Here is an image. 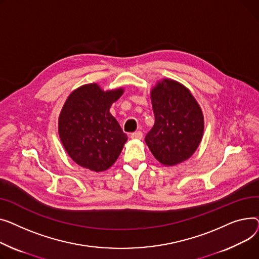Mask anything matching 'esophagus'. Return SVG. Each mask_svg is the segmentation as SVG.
I'll return each instance as SVG.
<instances>
[{"label": "esophagus", "mask_w": 259, "mask_h": 259, "mask_svg": "<svg viewBox=\"0 0 259 259\" xmlns=\"http://www.w3.org/2000/svg\"><path fill=\"white\" fill-rule=\"evenodd\" d=\"M142 137H143V134L140 131H137V132H134L131 134L132 139H142Z\"/></svg>", "instance_id": "obj_1"}]
</instances>
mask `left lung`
<instances>
[{"mask_svg":"<svg viewBox=\"0 0 259 259\" xmlns=\"http://www.w3.org/2000/svg\"><path fill=\"white\" fill-rule=\"evenodd\" d=\"M155 124L145 136L151 154L172 166L190 158L204 132L200 105L184 85L163 79L151 91Z\"/></svg>","mask_w":259,"mask_h":259,"instance_id":"obj_1","label":"left lung"}]
</instances>
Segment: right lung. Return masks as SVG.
I'll return each instance as SVG.
<instances>
[{"label":"right lung","mask_w":259,"mask_h":259,"mask_svg":"<svg viewBox=\"0 0 259 259\" xmlns=\"http://www.w3.org/2000/svg\"><path fill=\"white\" fill-rule=\"evenodd\" d=\"M122 93V89L104 92L98 84L91 83L68 97L59 116L58 133L75 163L96 172L115 163L127 136L110 108Z\"/></svg>","instance_id":"right-lung-1"}]
</instances>
